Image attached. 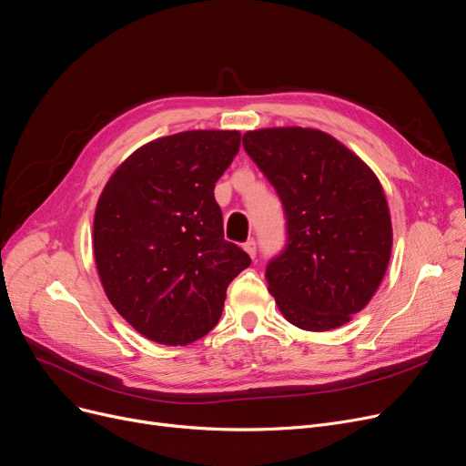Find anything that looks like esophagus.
I'll use <instances>...</instances> for the list:
<instances>
[{"instance_id": "obj_1", "label": "esophagus", "mask_w": 466, "mask_h": 466, "mask_svg": "<svg viewBox=\"0 0 466 466\" xmlns=\"http://www.w3.org/2000/svg\"><path fill=\"white\" fill-rule=\"evenodd\" d=\"M244 251H246L251 258H255V255H257V244H255V239L246 241V244H244Z\"/></svg>"}]
</instances>
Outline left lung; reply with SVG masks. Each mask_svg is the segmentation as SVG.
Here are the masks:
<instances>
[{
  "mask_svg": "<svg viewBox=\"0 0 466 466\" xmlns=\"http://www.w3.org/2000/svg\"><path fill=\"white\" fill-rule=\"evenodd\" d=\"M244 148L288 217V246L267 268L279 312L305 331L345 326L389 268L392 220L380 180L340 140L312 127L248 131Z\"/></svg>",
  "mask_w": 466,
  "mask_h": 466,
  "instance_id": "left-lung-1",
  "label": "left lung"
}]
</instances>
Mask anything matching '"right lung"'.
<instances>
[{
    "mask_svg": "<svg viewBox=\"0 0 466 466\" xmlns=\"http://www.w3.org/2000/svg\"><path fill=\"white\" fill-rule=\"evenodd\" d=\"M239 131L196 129L137 148L98 196L93 255L117 314L143 337L187 347L222 314L228 283L251 258L222 232L215 183Z\"/></svg>",
    "mask_w": 466,
    "mask_h": 466,
    "instance_id": "1",
    "label": "right lung"
}]
</instances>
